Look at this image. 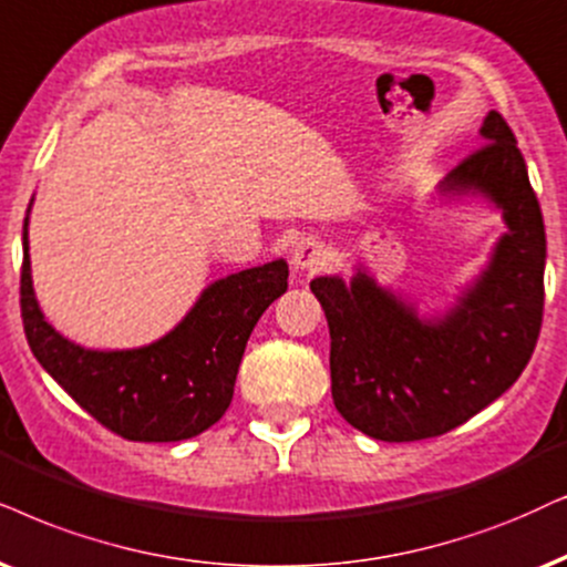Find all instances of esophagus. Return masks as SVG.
Wrapping results in <instances>:
<instances>
[{"instance_id": "esophagus-1", "label": "esophagus", "mask_w": 567, "mask_h": 567, "mask_svg": "<svg viewBox=\"0 0 567 567\" xmlns=\"http://www.w3.org/2000/svg\"><path fill=\"white\" fill-rule=\"evenodd\" d=\"M290 264L298 271H319L327 264L324 243H321L319 238H313V235H308V238H300L296 246H292Z\"/></svg>"}]
</instances>
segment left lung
Returning a JSON list of instances; mask_svg holds the SVG:
<instances>
[{
	"mask_svg": "<svg viewBox=\"0 0 567 567\" xmlns=\"http://www.w3.org/2000/svg\"><path fill=\"white\" fill-rule=\"evenodd\" d=\"M482 138L442 190L482 193L503 212L507 233L453 311L419 319L367 271L350 285L311 282L332 340L334 408L374 440H429L465 424L513 386L539 340L547 259L539 200L503 114H486Z\"/></svg>",
	"mask_w": 567,
	"mask_h": 567,
	"instance_id": "1",
	"label": "left lung"
}]
</instances>
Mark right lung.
Segmentation results:
<instances>
[{"instance_id":"add662e5","label":"right lung","mask_w":567,"mask_h":567,"mask_svg":"<svg viewBox=\"0 0 567 567\" xmlns=\"http://www.w3.org/2000/svg\"><path fill=\"white\" fill-rule=\"evenodd\" d=\"M288 290L282 259L209 285L181 324L135 350H85L64 340L33 296L23 221L20 313L35 361L99 424L131 442H181L217 424L261 313Z\"/></svg>"}]
</instances>
